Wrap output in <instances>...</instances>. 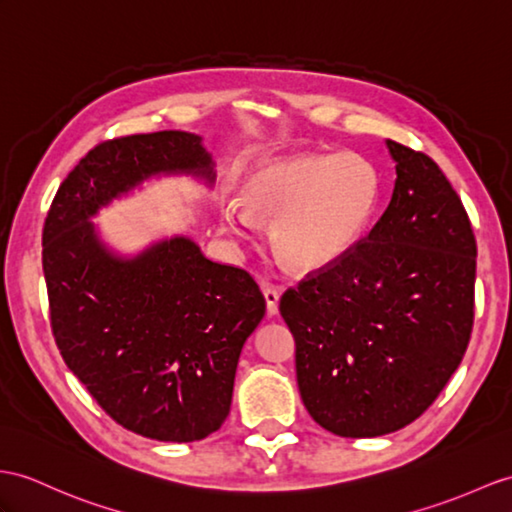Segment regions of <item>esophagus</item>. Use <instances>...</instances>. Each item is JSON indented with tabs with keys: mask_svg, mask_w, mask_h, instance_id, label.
I'll list each match as a JSON object with an SVG mask.
<instances>
[{
	"mask_svg": "<svg viewBox=\"0 0 512 512\" xmlns=\"http://www.w3.org/2000/svg\"><path fill=\"white\" fill-rule=\"evenodd\" d=\"M263 295H265V302H267V313L269 315H278V302H280V291L276 286H263Z\"/></svg>",
	"mask_w": 512,
	"mask_h": 512,
	"instance_id": "obj_1",
	"label": "esophagus"
}]
</instances>
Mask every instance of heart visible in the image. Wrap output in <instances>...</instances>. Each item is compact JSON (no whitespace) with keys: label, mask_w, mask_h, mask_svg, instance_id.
<instances>
[{"label":"heart","mask_w":512,"mask_h":512,"mask_svg":"<svg viewBox=\"0 0 512 512\" xmlns=\"http://www.w3.org/2000/svg\"><path fill=\"white\" fill-rule=\"evenodd\" d=\"M380 199L369 160L354 154L267 160L249 169L236 189V206H223V232L247 239L254 221L271 223V245L299 273L323 271L363 239Z\"/></svg>","instance_id":"heart-1"}]
</instances>
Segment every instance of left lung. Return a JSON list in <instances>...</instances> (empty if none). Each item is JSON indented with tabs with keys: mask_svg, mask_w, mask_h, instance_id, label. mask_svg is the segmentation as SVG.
Returning <instances> with one entry per match:
<instances>
[{
	"mask_svg": "<svg viewBox=\"0 0 512 512\" xmlns=\"http://www.w3.org/2000/svg\"><path fill=\"white\" fill-rule=\"evenodd\" d=\"M384 215L341 263L280 299L302 402L321 428L371 439L423 415L465 356L476 236L436 162L395 141Z\"/></svg>",
	"mask_w": 512,
	"mask_h": 512,
	"instance_id": "left-lung-1",
	"label": "left lung"
}]
</instances>
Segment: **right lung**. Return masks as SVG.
<instances>
[{"mask_svg":"<svg viewBox=\"0 0 512 512\" xmlns=\"http://www.w3.org/2000/svg\"><path fill=\"white\" fill-rule=\"evenodd\" d=\"M158 176L215 182L202 136L180 130L99 143L54 197L43 228L49 317L67 367L119 426L191 443L221 428L247 336L265 297L247 271L219 265L189 236L126 256L95 223L112 199Z\"/></svg>","mask_w":512,"mask_h":512,"instance_id":"add662e5","label":"right lung"}]
</instances>
